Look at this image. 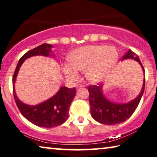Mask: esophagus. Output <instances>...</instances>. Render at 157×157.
<instances>
[{"mask_svg": "<svg viewBox=\"0 0 157 157\" xmlns=\"http://www.w3.org/2000/svg\"><path fill=\"white\" fill-rule=\"evenodd\" d=\"M84 86H85V85H83L82 84H78V85L76 86V87H77V89H79L80 87H84Z\"/></svg>", "mask_w": 157, "mask_h": 157, "instance_id": "esophagus-1", "label": "esophagus"}]
</instances>
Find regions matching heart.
I'll list each match as a JSON object with an SVG mask.
<instances>
[{"label": "heart", "instance_id": "b5f03b06", "mask_svg": "<svg viewBox=\"0 0 157 157\" xmlns=\"http://www.w3.org/2000/svg\"><path fill=\"white\" fill-rule=\"evenodd\" d=\"M118 53L113 46L91 45L77 48L71 53L72 64L65 63L64 73L72 80L79 78V71H85L86 79L99 83L106 79L118 63Z\"/></svg>", "mask_w": 157, "mask_h": 157}]
</instances>
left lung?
Instances as JSON below:
<instances>
[{
  "mask_svg": "<svg viewBox=\"0 0 157 157\" xmlns=\"http://www.w3.org/2000/svg\"><path fill=\"white\" fill-rule=\"evenodd\" d=\"M126 59L136 60L141 65L144 72V81L141 92L135 99L130 102L119 104L110 101L105 97L102 90L103 85L89 86V101L90 105L91 115L97 122L106 125H116L124 122L132 115L141 100L145 86L144 69L140 62L139 56L131 50L128 51L123 56L122 60Z\"/></svg>",
  "mask_w": 157,
  "mask_h": 157,
  "instance_id": "8db88e82",
  "label": "left lung"
}]
</instances>
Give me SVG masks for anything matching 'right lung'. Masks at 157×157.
I'll return each mask as SVG.
<instances>
[{"label":"right lung","instance_id":"right-lung-1","mask_svg":"<svg viewBox=\"0 0 157 157\" xmlns=\"http://www.w3.org/2000/svg\"><path fill=\"white\" fill-rule=\"evenodd\" d=\"M53 46L43 44L25 53L19 60L13 78V95L16 104L22 116L39 127L53 128L61 125L68 118L71 102L75 97V88L60 86L58 92L50 99L36 105H28L21 101L16 95L15 83L21 65L27 58L34 56H51Z\"/></svg>","mask_w":157,"mask_h":157}]
</instances>
